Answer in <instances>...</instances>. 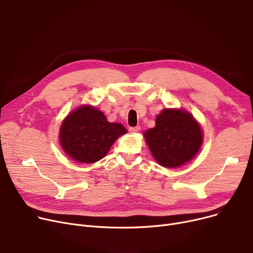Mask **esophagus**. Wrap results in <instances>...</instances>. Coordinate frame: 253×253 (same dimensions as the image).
I'll list each match as a JSON object with an SVG mask.
<instances>
[{"label":"esophagus","instance_id":"34e87169","mask_svg":"<svg viewBox=\"0 0 253 253\" xmlns=\"http://www.w3.org/2000/svg\"><path fill=\"white\" fill-rule=\"evenodd\" d=\"M139 129H140L139 126L130 127V128H129V131H130V132H133V133H135V132H138V131H139Z\"/></svg>","mask_w":253,"mask_h":253}]
</instances>
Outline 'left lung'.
Masks as SVG:
<instances>
[{
    "mask_svg": "<svg viewBox=\"0 0 253 253\" xmlns=\"http://www.w3.org/2000/svg\"><path fill=\"white\" fill-rule=\"evenodd\" d=\"M143 135L155 160L168 168L192 160L203 140L200 126L182 110H164L157 116L155 128Z\"/></svg>",
    "mask_w": 253,
    "mask_h": 253,
    "instance_id": "obj_1",
    "label": "left lung"
}]
</instances>
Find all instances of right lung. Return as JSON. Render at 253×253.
Masks as SVG:
<instances>
[{
	"instance_id": "add662e5",
	"label": "right lung",
	"mask_w": 253,
	"mask_h": 253,
	"mask_svg": "<svg viewBox=\"0 0 253 253\" xmlns=\"http://www.w3.org/2000/svg\"><path fill=\"white\" fill-rule=\"evenodd\" d=\"M122 124L110 123L102 112L81 106L65 118L59 140L69 157L80 163H94L102 159L115 140L126 133Z\"/></svg>"
}]
</instances>
